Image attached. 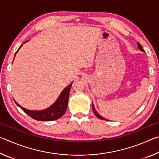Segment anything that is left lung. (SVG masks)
Instances as JSON below:
<instances>
[{
  "label": "left lung",
  "mask_w": 159,
  "mask_h": 159,
  "mask_svg": "<svg viewBox=\"0 0 159 159\" xmlns=\"http://www.w3.org/2000/svg\"><path fill=\"white\" fill-rule=\"evenodd\" d=\"M138 48H139V49L141 51H142V52H144V49H143V48H142V46L141 45V44L139 43V42H138ZM92 107H93V112H94V114H95V115L97 117H98V118H99V119H102V120H106L107 119H105V118H103L102 116H100L99 115L98 112H97V111H96V109H95V107H94V105H93V103L92 104Z\"/></svg>",
  "instance_id": "8db88e82"
}]
</instances>
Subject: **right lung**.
Wrapping results in <instances>:
<instances>
[{
	"label": "right lung",
	"mask_w": 159,
	"mask_h": 159,
	"mask_svg": "<svg viewBox=\"0 0 159 159\" xmlns=\"http://www.w3.org/2000/svg\"><path fill=\"white\" fill-rule=\"evenodd\" d=\"M27 41H26L25 43ZM21 46H22V45H21V46L19 48L17 51L20 49V48ZM17 51L16 52L15 55L16 54H17ZM72 83H71V84H69L66 88H64L62 92L61 93L60 95L59 96L57 100L55 101V103L52 104L50 107H48V108L43 110H40V111H32V110H29L24 108V107L20 106L16 101H15V102L18 107H20V108L26 113V114H28L29 116L34 118L35 120H41V121H50V120H57L58 118L62 116L63 114L66 111L67 105H68L69 92L70 90H71Z\"/></svg>",
	"instance_id": "obj_1"
}]
</instances>
